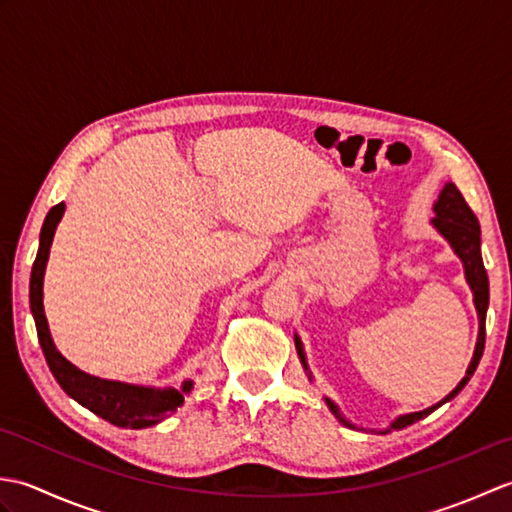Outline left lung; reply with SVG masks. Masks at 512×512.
Masks as SVG:
<instances>
[{
  "mask_svg": "<svg viewBox=\"0 0 512 512\" xmlns=\"http://www.w3.org/2000/svg\"><path fill=\"white\" fill-rule=\"evenodd\" d=\"M433 213H436V217L431 220V226L436 228V231L444 239H447L449 246L453 248V253L460 257V262L464 266L466 284H469V288L473 292L477 319H480V332H477V343H475L473 358H471L469 367H466V374L458 383V387L449 391V394L444 396L440 402H436L433 407H427L422 411H413V413H402V416H398L396 420H391L387 429H380L378 433H389L391 429H405L407 424H413V422H418L422 418H427L431 411H436L438 407L444 405V402L453 400L464 389V385L469 383L477 365H480L482 354H484V341H486L484 325H486V310H488V275H486V268H484V262H482L480 222H477L475 213L469 209V204H466V200L462 198V193L458 191V187H455L453 182L444 184V189L440 191L436 204H433ZM295 347H297V354H299V361H301L303 369H306L308 378L312 380V372L308 367V358H306V352H303V343L299 339V334H295ZM325 405L330 407V411L345 424V427L356 429L350 420L343 418V413H341L339 407H336L334 400L325 398Z\"/></svg>",
  "mask_w": 512,
  "mask_h": 512,
  "instance_id": "1",
  "label": "left lung"
}]
</instances>
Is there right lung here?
<instances>
[{
    "instance_id": "1",
    "label": "right lung",
    "mask_w": 512,
    "mask_h": 512,
    "mask_svg": "<svg viewBox=\"0 0 512 512\" xmlns=\"http://www.w3.org/2000/svg\"><path fill=\"white\" fill-rule=\"evenodd\" d=\"M63 213L65 204L61 202L57 206H52L46 220H43L37 259L35 264H32L30 273V312L37 325V336L43 356H46L50 372L57 378L61 389L85 409H90L96 416H101L103 420L123 429L154 427V424L171 416V413L182 405L184 394H189L193 389V380H184L180 387L158 389L147 385L121 383V380L99 378L85 374L83 369L72 365L52 341L46 312H43V275H46L54 231H57Z\"/></svg>"
}]
</instances>
